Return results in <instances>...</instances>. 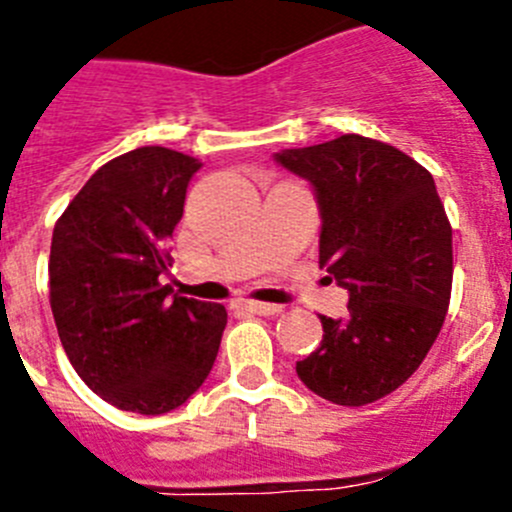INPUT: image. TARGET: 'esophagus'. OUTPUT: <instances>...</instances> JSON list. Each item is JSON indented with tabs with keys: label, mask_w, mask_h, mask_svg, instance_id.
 <instances>
[{
	"label": "esophagus",
	"mask_w": 512,
	"mask_h": 512,
	"mask_svg": "<svg viewBox=\"0 0 512 512\" xmlns=\"http://www.w3.org/2000/svg\"><path fill=\"white\" fill-rule=\"evenodd\" d=\"M234 308L245 310V313H252V315H275L280 310V305L255 303V300H240V303H234Z\"/></svg>",
	"instance_id": "34e87169"
}]
</instances>
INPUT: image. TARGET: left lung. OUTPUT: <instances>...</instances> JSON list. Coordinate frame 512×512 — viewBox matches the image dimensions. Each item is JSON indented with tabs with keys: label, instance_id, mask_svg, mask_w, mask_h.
I'll return each mask as SVG.
<instances>
[{
	"label": "left lung",
	"instance_id": "left-lung-1",
	"mask_svg": "<svg viewBox=\"0 0 512 512\" xmlns=\"http://www.w3.org/2000/svg\"><path fill=\"white\" fill-rule=\"evenodd\" d=\"M310 184L318 262L348 290L346 318L295 364L313 394L364 407L399 389L442 331L452 290V227L432 174L399 148L346 133L275 154Z\"/></svg>",
	"mask_w": 512,
	"mask_h": 512
}]
</instances>
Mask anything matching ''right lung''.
Masks as SVG:
<instances>
[{"instance_id": "right-lung-1", "label": "right lung", "mask_w": 512, "mask_h": 512, "mask_svg": "<svg viewBox=\"0 0 512 512\" xmlns=\"http://www.w3.org/2000/svg\"><path fill=\"white\" fill-rule=\"evenodd\" d=\"M202 161L143 146L100 166L57 219L50 305L70 364L108 404L156 417L209 376L227 310L171 295L169 237Z\"/></svg>"}]
</instances>
